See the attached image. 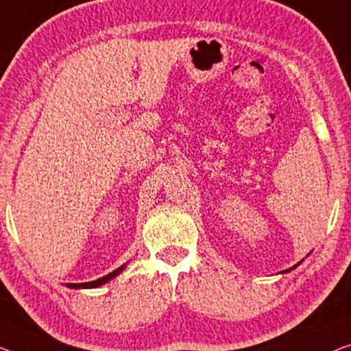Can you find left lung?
Listing matches in <instances>:
<instances>
[{"mask_svg": "<svg viewBox=\"0 0 351 351\" xmlns=\"http://www.w3.org/2000/svg\"><path fill=\"white\" fill-rule=\"evenodd\" d=\"M293 268H296V266H293ZM293 268H291V269H293Z\"/></svg>", "mask_w": 351, "mask_h": 351, "instance_id": "8db88e82", "label": "left lung"}]
</instances>
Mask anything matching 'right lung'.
Here are the masks:
<instances>
[{
    "label": "right lung",
    "instance_id": "right-lung-1",
    "mask_svg": "<svg viewBox=\"0 0 351 351\" xmlns=\"http://www.w3.org/2000/svg\"><path fill=\"white\" fill-rule=\"evenodd\" d=\"M123 269H124V265L121 266V268L114 269L113 273H110V274H107V276H104V277H101V279H97V280L85 282V284H67V287H71V289H96V287L107 284L108 280H112L113 277H117L119 273H121Z\"/></svg>",
    "mask_w": 351,
    "mask_h": 351
}]
</instances>
